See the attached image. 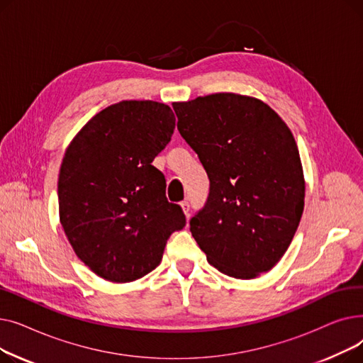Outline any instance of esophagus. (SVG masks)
Segmentation results:
<instances>
[{"mask_svg": "<svg viewBox=\"0 0 363 363\" xmlns=\"http://www.w3.org/2000/svg\"><path fill=\"white\" fill-rule=\"evenodd\" d=\"M179 204H181L182 212H184V213H185V216L188 218V216H189V203H188L186 200H184V201H181Z\"/></svg>", "mask_w": 363, "mask_h": 363, "instance_id": "obj_1", "label": "esophagus"}]
</instances>
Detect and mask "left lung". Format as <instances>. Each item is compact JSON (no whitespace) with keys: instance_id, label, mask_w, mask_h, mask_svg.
Wrapping results in <instances>:
<instances>
[{"instance_id":"1","label":"left lung","mask_w":363,"mask_h":363,"mask_svg":"<svg viewBox=\"0 0 363 363\" xmlns=\"http://www.w3.org/2000/svg\"><path fill=\"white\" fill-rule=\"evenodd\" d=\"M178 130L203 163L211 193L189 231L222 274L253 279L287 252L304 208L298 148L259 99L218 92L174 103Z\"/></svg>"}]
</instances>
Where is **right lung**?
Segmentation results:
<instances>
[{"label":"right lung","instance_id":"add662e5","mask_svg":"<svg viewBox=\"0 0 363 363\" xmlns=\"http://www.w3.org/2000/svg\"><path fill=\"white\" fill-rule=\"evenodd\" d=\"M175 114L163 103L129 100L88 121L67 145L59 174L65 234L88 268L110 282L156 269L174 231L185 226L166 181L151 164L170 141Z\"/></svg>","mask_w":363,"mask_h":363}]
</instances>
